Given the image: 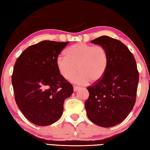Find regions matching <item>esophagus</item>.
I'll use <instances>...</instances> for the list:
<instances>
[{"instance_id":"1","label":"esophagus","mask_w":150,"mask_h":150,"mask_svg":"<svg viewBox=\"0 0 150 150\" xmlns=\"http://www.w3.org/2000/svg\"><path fill=\"white\" fill-rule=\"evenodd\" d=\"M80 88V87H77V86H74V87H73V90H74V91H77L78 90H79Z\"/></svg>"}]
</instances>
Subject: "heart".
Returning a JSON list of instances; mask_svg holds the SVG:
<instances>
[{
	"label": "heart",
	"mask_w": 150,
	"mask_h": 150,
	"mask_svg": "<svg viewBox=\"0 0 150 150\" xmlns=\"http://www.w3.org/2000/svg\"><path fill=\"white\" fill-rule=\"evenodd\" d=\"M65 55L57 56V69L61 75L68 81L75 77L78 69L80 73L73 79V82L77 84L85 85L89 81L98 82L108 69V52L101 45L94 46L79 42L68 47Z\"/></svg>",
	"instance_id": "1"
}]
</instances>
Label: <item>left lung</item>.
Segmentation results:
<instances>
[{
	"mask_svg": "<svg viewBox=\"0 0 150 150\" xmlns=\"http://www.w3.org/2000/svg\"><path fill=\"white\" fill-rule=\"evenodd\" d=\"M91 43L106 48L109 62L102 79L87 88L89 96L85 109L92 122L109 128L122 122L133 109L138 71L135 58L122 42L103 35Z\"/></svg>",
	"mask_w": 150,
	"mask_h": 150,
	"instance_id": "obj_1",
	"label": "left lung"
}]
</instances>
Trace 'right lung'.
Wrapping results in <instances>:
<instances>
[{
	"label": "right lung",
	"mask_w": 150,
	"mask_h": 150,
	"mask_svg": "<svg viewBox=\"0 0 150 150\" xmlns=\"http://www.w3.org/2000/svg\"><path fill=\"white\" fill-rule=\"evenodd\" d=\"M68 43L42 41L25 50L14 64L15 100L25 117L35 125L48 126L59 120L64 100L73 93L56 65L57 56Z\"/></svg>",
	"instance_id": "1"
}]
</instances>
